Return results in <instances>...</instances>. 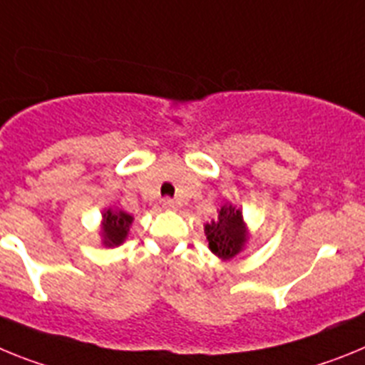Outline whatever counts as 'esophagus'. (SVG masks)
I'll return each mask as SVG.
<instances>
[{
  "mask_svg": "<svg viewBox=\"0 0 365 365\" xmlns=\"http://www.w3.org/2000/svg\"><path fill=\"white\" fill-rule=\"evenodd\" d=\"M161 205H163V209H176V207H178V204H176L173 198H163Z\"/></svg>",
  "mask_w": 365,
  "mask_h": 365,
  "instance_id": "34e87169",
  "label": "esophagus"
}]
</instances>
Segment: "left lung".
I'll return each mask as SVG.
<instances>
[{
    "mask_svg": "<svg viewBox=\"0 0 365 365\" xmlns=\"http://www.w3.org/2000/svg\"><path fill=\"white\" fill-rule=\"evenodd\" d=\"M209 250L222 261L239 255L248 240V230L242 220V211L231 204H224L218 217L204 226Z\"/></svg>",
    "mask_w": 365,
    "mask_h": 365,
    "instance_id": "left-lung-1",
    "label": "left lung"
}]
</instances>
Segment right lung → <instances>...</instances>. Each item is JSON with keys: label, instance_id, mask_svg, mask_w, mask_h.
Wrapping results in <instances>:
<instances>
[{"label": "right lung", "instance_id": "obj_1", "mask_svg": "<svg viewBox=\"0 0 365 365\" xmlns=\"http://www.w3.org/2000/svg\"><path fill=\"white\" fill-rule=\"evenodd\" d=\"M134 222V217L125 211H115V209H106L103 213V244L104 246H119L125 242L128 235L130 226Z\"/></svg>", "mask_w": 365, "mask_h": 365}]
</instances>
